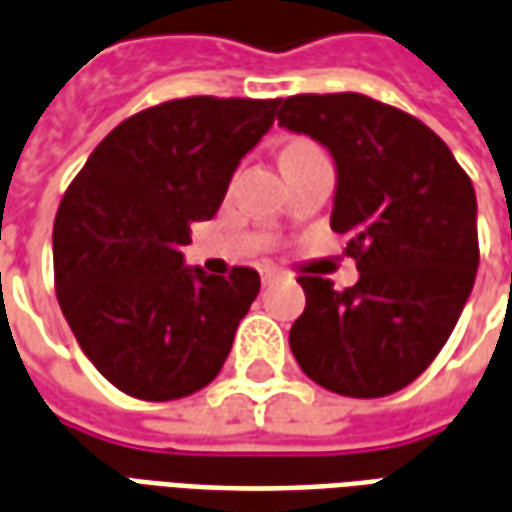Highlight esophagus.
<instances>
[{
	"label": "esophagus",
	"instance_id": "esophagus-1",
	"mask_svg": "<svg viewBox=\"0 0 512 512\" xmlns=\"http://www.w3.org/2000/svg\"><path fill=\"white\" fill-rule=\"evenodd\" d=\"M279 277V271H274V268H266L263 274H260V279H263V285H271L274 279Z\"/></svg>",
	"mask_w": 512,
	"mask_h": 512
}]
</instances>
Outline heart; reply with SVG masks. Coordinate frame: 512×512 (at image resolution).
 Returning a JSON list of instances; mask_svg holds the SVG:
<instances>
[{
  "mask_svg": "<svg viewBox=\"0 0 512 512\" xmlns=\"http://www.w3.org/2000/svg\"><path fill=\"white\" fill-rule=\"evenodd\" d=\"M312 145H307V142H290L288 147H285V150H282V153H296V150H310Z\"/></svg>",
  "mask_w": 512,
  "mask_h": 512,
  "instance_id": "heart-1",
  "label": "heart"
}]
</instances>
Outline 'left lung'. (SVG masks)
<instances>
[{
	"instance_id": "1",
	"label": "left lung",
	"mask_w": 512,
	"mask_h": 512,
	"mask_svg": "<svg viewBox=\"0 0 512 512\" xmlns=\"http://www.w3.org/2000/svg\"><path fill=\"white\" fill-rule=\"evenodd\" d=\"M277 120L332 153V230L348 233L359 268L345 290L299 277L307 307L290 329V351L337 395H392L436 359L472 293L480 263L472 180L425 123L367 95H293Z\"/></svg>"
}]
</instances>
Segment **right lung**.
<instances>
[{
    "label": "right lung",
    "instance_id": "right-lung-1",
    "mask_svg": "<svg viewBox=\"0 0 512 512\" xmlns=\"http://www.w3.org/2000/svg\"><path fill=\"white\" fill-rule=\"evenodd\" d=\"M279 98H180L128 117L95 147L54 219L62 315L98 373L139 400L211 384L257 299L255 268L186 266L191 224L222 205Z\"/></svg>",
    "mask_w": 512,
    "mask_h": 512
}]
</instances>
